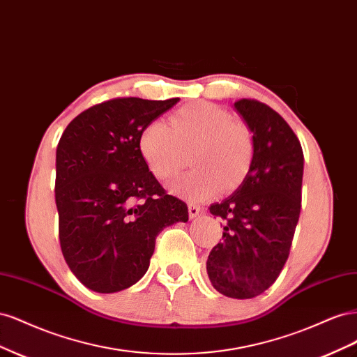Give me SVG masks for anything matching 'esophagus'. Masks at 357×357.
<instances>
[{"label": "esophagus", "mask_w": 357, "mask_h": 357, "mask_svg": "<svg viewBox=\"0 0 357 357\" xmlns=\"http://www.w3.org/2000/svg\"><path fill=\"white\" fill-rule=\"evenodd\" d=\"M189 218L190 219H195V218H198L199 215V213H202V208L199 207L198 204H193V202H189Z\"/></svg>", "instance_id": "34e87169"}]
</instances>
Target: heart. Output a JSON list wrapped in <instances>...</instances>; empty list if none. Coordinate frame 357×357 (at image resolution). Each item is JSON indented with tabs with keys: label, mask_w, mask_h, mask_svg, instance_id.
<instances>
[{
	"label": "heart",
	"mask_w": 357,
	"mask_h": 357,
	"mask_svg": "<svg viewBox=\"0 0 357 357\" xmlns=\"http://www.w3.org/2000/svg\"><path fill=\"white\" fill-rule=\"evenodd\" d=\"M169 123L153 121L138 137V150L158 178H168L180 167L183 147L195 144L190 153L192 169L178 172L168 183L177 195L205 199L222 189L238 186L252 165L253 134L244 123L211 102L181 107Z\"/></svg>",
	"instance_id": "b5f03b06"
}]
</instances>
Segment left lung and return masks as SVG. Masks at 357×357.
Masks as SVG:
<instances>
[{
  "label": "left lung",
  "instance_id": "obj_1",
  "mask_svg": "<svg viewBox=\"0 0 357 357\" xmlns=\"http://www.w3.org/2000/svg\"><path fill=\"white\" fill-rule=\"evenodd\" d=\"M234 107L253 134L255 153L241 185L210 207L223 219V241L208 255L207 274L222 295L250 299L275 282L289 257L301 213L304 153L271 107L256 100Z\"/></svg>",
  "mask_w": 357,
  "mask_h": 357
}]
</instances>
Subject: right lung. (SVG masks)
Wrapping results in <instances>:
<instances>
[{
  "mask_svg": "<svg viewBox=\"0 0 357 357\" xmlns=\"http://www.w3.org/2000/svg\"><path fill=\"white\" fill-rule=\"evenodd\" d=\"M180 100L116 98L80 113L56 149L59 243L71 273L98 294L135 284L158 234L188 222V205L167 195L138 150L146 125Z\"/></svg>",
  "mask_w": 357,
  "mask_h": 357,
  "instance_id": "add662e5",
  "label": "right lung"
}]
</instances>
